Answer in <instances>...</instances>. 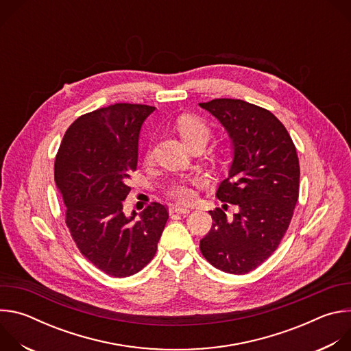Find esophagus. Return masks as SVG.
<instances>
[{"label":"esophagus","instance_id":"esophagus-1","mask_svg":"<svg viewBox=\"0 0 351 351\" xmlns=\"http://www.w3.org/2000/svg\"><path fill=\"white\" fill-rule=\"evenodd\" d=\"M169 213L171 214H189L190 213V210L189 208H186V207H179V206H173V207H171L169 208Z\"/></svg>","mask_w":351,"mask_h":351}]
</instances>
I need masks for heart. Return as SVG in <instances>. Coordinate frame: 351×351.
Returning a JSON list of instances; mask_svg holds the SVG:
<instances>
[{
	"label": "heart",
	"mask_w": 351,
	"mask_h": 351,
	"mask_svg": "<svg viewBox=\"0 0 351 351\" xmlns=\"http://www.w3.org/2000/svg\"><path fill=\"white\" fill-rule=\"evenodd\" d=\"M176 129L179 130L180 136L184 141L191 147L197 143H207L211 136L210 126L198 117L194 115H180L175 121ZM148 158V154H147ZM198 184V179L187 178L173 183L169 189V194L178 199L179 203H191L195 197V186Z\"/></svg>",
	"instance_id": "obj_1"
}]
</instances>
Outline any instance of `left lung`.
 <instances>
[{
  "label": "left lung",
  "mask_w": 351,
  "mask_h": 351,
  "mask_svg": "<svg viewBox=\"0 0 351 351\" xmlns=\"http://www.w3.org/2000/svg\"><path fill=\"white\" fill-rule=\"evenodd\" d=\"M199 107L232 141L233 160L217 197L239 208L233 218L221 208L210 211L214 223L199 250L215 268L244 275L272 256L289 228L298 198V157L286 128L268 110L233 98Z\"/></svg>",
  "instance_id": "left-lung-1"
}]
</instances>
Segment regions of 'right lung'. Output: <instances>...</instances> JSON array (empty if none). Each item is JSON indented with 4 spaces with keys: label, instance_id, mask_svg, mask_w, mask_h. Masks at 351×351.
Instances as JSON below:
<instances>
[{
    "label": "right lung",
    "instance_id": "add662e5",
    "mask_svg": "<svg viewBox=\"0 0 351 351\" xmlns=\"http://www.w3.org/2000/svg\"><path fill=\"white\" fill-rule=\"evenodd\" d=\"M156 107L115 104L79 117L66 130L54 165L66 206V226L80 253L114 278L153 260L168 221L167 207L148 206L140 219L123 213L128 179L137 169L138 137Z\"/></svg>",
    "mask_w": 351,
    "mask_h": 351
}]
</instances>
